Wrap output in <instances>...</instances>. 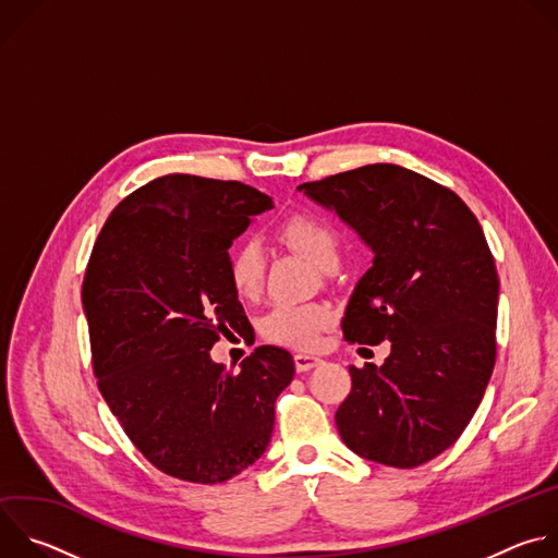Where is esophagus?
I'll return each instance as SVG.
<instances>
[{
    "label": "esophagus",
    "mask_w": 558,
    "mask_h": 558,
    "mask_svg": "<svg viewBox=\"0 0 558 558\" xmlns=\"http://www.w3.org/2000/svg\"><path fill=\"white\" fill-rule=\"evenodd\" d=\"M293 362H295V368L302 373V371H311L313 366L320 364V357L306 355V353H295V355H293Z\"/></svg>",
    "instance_id": "34e87169"
}]
</instances>
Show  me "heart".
Segmentation results:
<instances>
[{
  "label": "heart",
  "mask_w": 558,
  "mask_h": 558,
  "mask_svg": "<svg viewBox=\"0 0 558 558\" xmlns=\"http://www.w3.org/2000/svg\"><path fill=\"white\" fill-rule=\"evenodd\" d=\"M278 235L293 252L304 256L313 267L331 271L340 260V241L336 229L323 218L293 214L280 222ZM265 252L260 243L245 238L227 254V280L235 298L254 300L265 282ZM333 323V311L323 302L274 304L263 317L258 331L265 340L291 349L315 347L320 333Z\"/></svg>",
  "instance_id": "obj_1"
}]
</instances>
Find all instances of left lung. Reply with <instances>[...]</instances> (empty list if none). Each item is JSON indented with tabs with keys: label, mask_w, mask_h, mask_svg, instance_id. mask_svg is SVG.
<instances>
[{
	"label": "left lung",
	"mask_w": 558,
	"mask_h": 558,
	"mask_svg": "<svg viewBox=\"0 0 558 558\" xmlns=\"http://www.w3.org/2000/svg\"><path fill=\"white\" fill-rule=\"evenodd\" d=\"M298 190L373 250L342 317L344 340H390L379 368L349 366L340 437L364 459L422 465L459 439L495 368L499 276L484 229L452 190L390 163Z\"/></svg>",
	"instance_id": "obj_1"
}]
</instances>
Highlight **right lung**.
Segmentation results:
<instances>
[{
	"label": "right lung",
	"instance_id": "1",
	"mask_svg": "<svg viewBox=\"0 0 558 558\" xmlns=\"http://www.w3.org/2000/svg\"><path fill=\"white\" fill-rule=\"evenodd\" d=\"M274 201L238 181L168 174L125 196L93 247L82 302L93 371L143 457L192 484H222L269 446L289 351L258 347L233 373L209 357L250 320L227 250Z\"/></svg>",
	"mask_w": 558,
	"mask_h": 558
}]
</instances>
